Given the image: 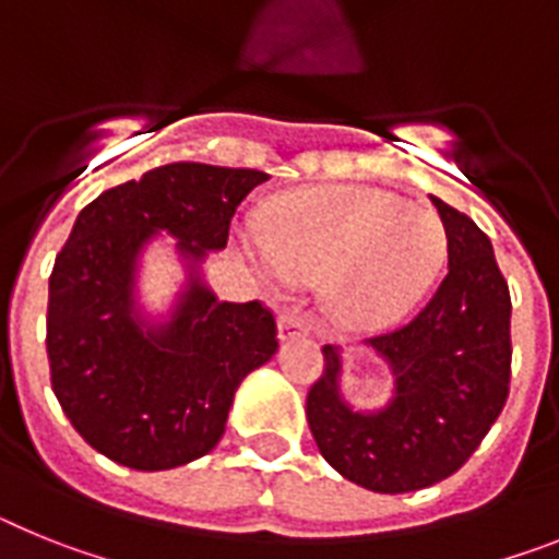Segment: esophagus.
Listing matches in <instances>:
<instances>
[{
  "instance_id": "obj_1",
  "label": "esophagus",
  "mask_w": 559,
  "mask_h": 559,
  "mask_svg": "<svg viewBox=\"0 0 559 559\" xmlns=\"http://www.w3.org/2000/svg\"><path fill=\"white\" fill-rule=\"evenodd\" d=\"M278 329H281V340H295L304 337L309 332V320L298 312V309H284L278 314Z\"/></svg>"
}]
</instances>
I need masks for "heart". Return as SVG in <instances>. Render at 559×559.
Segmentation results:
<instances>
[{"label": "heart", "mask_w": 559, "mask_h": 559, "mask_svg": "<svg viewBox=\"0 0 559 559\" xmlns=\"http://www.w3.org/2000/svg\"><path fill=\"white\" fill-rule=\"evenodd\" d=\"M448 247L439 213L362 186L275 199L245 252L273 286L323 278V304L346 329H382L421 298Z\"/></svg>", "instance_id": "b5f03b06"}]
</instances>
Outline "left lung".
Masks as SVG:
<instances>
[{
  "label": "left lung",
  "instance_id": "obj_1",
  "mask_svg": "<svg viewBox=\"0 0 559 559\" xmlns=\"http://www.w3.org/2000/svg\"><path fill=\"white\" fill-rule=\"evenodd\" d=\"M448 233V275L405 326L366 337L396 377L380 414L340 400V352L307 394L320 455L373 492H414L467 464L501 416L512 380V298L487 233L430 197Z\"/></svg>",
  "mask_w": 559,
  "mask_h": 559
}]
</instances>
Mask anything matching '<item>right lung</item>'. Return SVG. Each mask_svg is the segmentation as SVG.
I'll use <instances>...</instances> for the list:
<instances>
[{
    "label": "right lung",
    "mask_w": 559,
    "mask_h": 559,
    "mask_svg": "<svg viewBox=\"0 0 559 559\" xmlns=\"http://www.w3.org/2000/svg\"><path fill=\"white\" fill-rule=\"evenodd\" d=\"M266 179L252 168L171 163L78 213L50 273L47 360L58 405L106 459L152 473L211 453L236 388L278 348L273 309L216 300L199 278L154 332L132 300L134 259L154 233L168 230L202 261L227 247L233 213Z\"/></svg>",
    "instance_id": "add662e5"
}]
</instances>
